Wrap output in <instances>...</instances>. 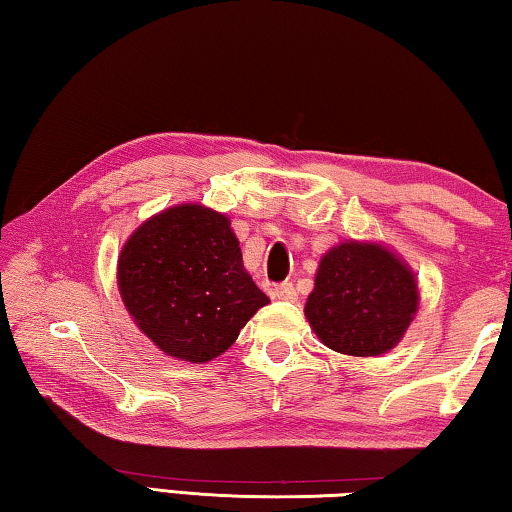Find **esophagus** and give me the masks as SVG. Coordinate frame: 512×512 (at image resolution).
I'll use <instances>...</instances> for the list:
<instances>
[{"label": "esophagus", "instance_id": "34e87169", "mask_svg": "<svg viewBox=\"0 0 512 512\" xmlns=\"http://www.w3.org/2000/svg\"><path fill=\"white\" fill-rule=\"evenodd\" d=\"M273 298L293 302L298 298V293H296V287H293L291 282H282V284H275V287H273Z\"/></svg>", "mask_w": 512, "mask_h": 512}]
</instances>
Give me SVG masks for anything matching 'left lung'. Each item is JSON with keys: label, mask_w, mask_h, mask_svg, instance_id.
I'll return each mask as SVG.
<instances>
[{"label": "left lung", "mask_w": 512, "mask_h": 512, "mask_svg": "<svg viewBox=\"0 0 512 512\" xmlns=\"http://www.w3.org/2000/svg\"><path fill=\"white\" fill-rule=\"evenodd\" d=\"M415 309L409 268L381 246L350 241L320 259L305 314L327 348L377 357L402 339Z\"/></svg>", "instance_id": "8db88e82"}]
</instances>
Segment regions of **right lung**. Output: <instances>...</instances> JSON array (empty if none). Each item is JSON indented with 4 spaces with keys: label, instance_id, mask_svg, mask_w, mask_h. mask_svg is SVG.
<instances>
[{
    "label": "right lung",
    "instance_id": "1",
    "mask_svg": "<svg viewBox=\"0 0 512 512\" xmlns=\"http://www.w3.org/2000/svg\"><path fill=\"white\" fill-rule=\"evenodd\" d=\"M119 291L142 332L171 357L205 363L268 305L246 273L230 221L180 205L146 221L119 255Z\"/></svg>",
    "mask_w": 512,
    "mask_h": 512
}]
</instances>
